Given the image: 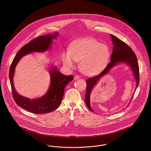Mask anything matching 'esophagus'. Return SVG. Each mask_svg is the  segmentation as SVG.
<instances>
[{"mask_svg":"<svg viewBox=\"0 0 151 151\" xmlns=\"http://www.w3.org/2000/svg\"><path fill=\"white\" fill-rule=\"evenodd\" d=\"M80 78V76L78 75H75V76H74V79L75 80H76V79H78Z\"/></svg>","mask_w":151,"mask_h":151,"instance_id":"1","label":"esophagus"}]
</instances>
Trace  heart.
<instances>
[{
	"label": "heart",
	"instance_id": "obj_1",
	"mask_svg": "<svg viewBox=\"0 0 151 151\" xmlns=\"http://www.w3.org/2000/svg\"><path fill=\"white\" fill-rule=\"evenodd\" d=\"M110 57L109 49L104 44L92 38H85L72 43L70 51L62 55L63 64L67 68L74 67L80 61V68L86 74H95L107 64Z\"/></svg>",
	"mask_w": 151,
	"mask_h": 151
}]
</instances>
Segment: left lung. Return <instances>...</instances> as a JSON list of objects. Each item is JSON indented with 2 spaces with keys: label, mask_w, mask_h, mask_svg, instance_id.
Instances as JSON below:
<instances>
[{
  "label": "left lung",
  "mask_w": 151,
  "mask_h": 151,
  "mask_svg": "<svg viewBox=\"0 0 151 151\" xmlns=\"http://www.w3.org/2000/svg\"><path fill=\"white\" fill-rule=\"evenodd\" d=\"M110 36L111 37L112 41L113 42L114 47L110 63L100 74L96 76H94L93 77H90L86 81V94L85 96V102L88 108L93 112V111L90 105L89 97L93 87L101 77L108 73V71L114 65H116V63L125 62L128 63L134 72L137 81V86L135 89L137 88L139 84V67L137 57L134 52L126 43H124L118 38L116 37L113 35H111Z\"/></svg>",
  "instance_id": "left-lung-1"
}]
</instances>
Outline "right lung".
I'll list each match as a JSON object with an SVG mask.
<instances>
[{
	"mask_svg": "<svg viewBox=\"0 0 151 151\" xmlns=\"http://www.w3.org/2000/svg\"><path fill=\"white\" fill-rule=\"evenodd\" d=\"M57 33L54 35L39 36L22 46L17 52L11 65L9 77L12 88V96L16 104L29 112L42 114L50 113L57 109L60 104L65 93V86L73 79L72 75L65 76L53 68L50 71L51 84L48 92L43 97L33 100H30L17 93L13 83L14 68L20 59L31 52H42L50 47L52 38H55Z\"/></svg>",
	"mask_w": 151,
	"mask_h": 151,
	"instance_id": "obj_1",
	"label": "right lung"
}]
</instances>
